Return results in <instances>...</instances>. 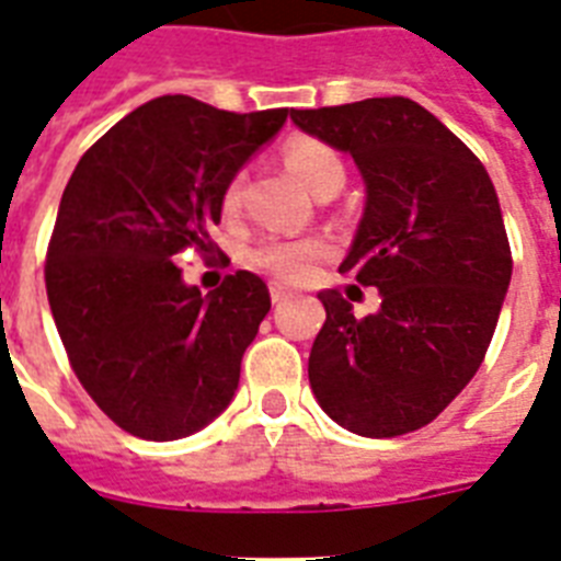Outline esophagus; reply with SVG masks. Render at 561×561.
<instances>
[{"label": "esophagus", "mask_w": 561, "mask_h": 561, "mask_svg": "<svg viewBox=\"0 0 561 561\" xmlns=\"http://www.w3.org/2000/svg\"><path fill=\"white\" fill-rule=\"evenodd\" d=\"M271 299L279 306L282 299H288V290L282 288V285H271Z\"/></svg>", "instance_id": "34e87169"}]
</instances>
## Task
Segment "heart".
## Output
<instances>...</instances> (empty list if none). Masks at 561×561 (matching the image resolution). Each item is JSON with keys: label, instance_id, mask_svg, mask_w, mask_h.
Listing matches in <instances>:
<instances>
[{"label": "heart", "instance_id": "heart-1", "mask_svg": "<svg viewBox=\"0 0 561 561\" xmlns=\"http://www.w3.org/2000/svg\"><path fill=\"white\" fill-rule=\"evenodd\" d=\"M282 160L288 165V171L311 188L314 194H323L329 188H341L346 180V165L343 157L334 151L332 145H325L323 139L314 136H297L282 148ZM241 186H244V174H232L227 180V186L220 192V211L232 218L241 209ZM329 255V244L320 238H302V241H262L250 253V262L259 271L271 273L273 279L279 282H306L314 273V264Z\"/></svg>", "mask_w": 561, "mask_h": 561}]
</instances>
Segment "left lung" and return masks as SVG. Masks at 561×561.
Listing matches in <instances>:
<instances>
[{
    "label": "left lung",
    "mask_w": 561,
    "mask_h": 561,
    "mask_svg": "<svg viewBox=\"0 0 561 561\" xmlns=\"http://www.w3.org/2000/svg\"><path fill=\"white\" fill-rule=\"evenodd\" d=\"M290 118L364 174L367 206L341 273L381 294L367 317L341 290L317 294L325 323L308 358L311 390L352 434L419 431L474 378L495 334L513 276L495 186L434 113L401 95Z\"/></svg>",
    "instance_id": "1"
}]
</instances>
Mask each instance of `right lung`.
<instances>
[{
  "mask_svg": "<svg viewBox=\"0 0 561 561\" xmlns=\"http://www.w3.org/2000/svg\"><path fill=\"white\" fill-rule=\"evenodd\" d=\"M285 118L288 107L229 113L162 95L75 165L48 241V306L78 381L127 434L180 439L236 396L267 285L236 271L203 297L174 259L229 262L209 238L220 192Z\"/></svg>",
  "mask_w": 561,
  "mask_h": 561,
  "instance_id": "1",
  "label": "right lung"
}]
</instances>
